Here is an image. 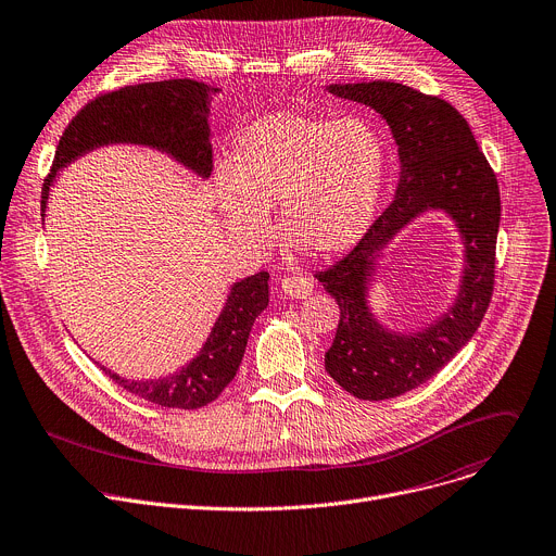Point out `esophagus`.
<instances>
[{
  "mask_svg": "<svg viewBox=\"0 0 556 556\" xmlns=\"http://www.w3.org/2000/svg\"><path fill=\"white\" fill-rule=\"evenodd\" d=\"M281 290L292 296V299H308L315 290V283L304 277H283L281 279Z\"/></svg>",
  "mask_w": 556,
  "mask_h": 556,
  "instance_id": "34e87169",
  "label": "esophagus"
}]
</instances>
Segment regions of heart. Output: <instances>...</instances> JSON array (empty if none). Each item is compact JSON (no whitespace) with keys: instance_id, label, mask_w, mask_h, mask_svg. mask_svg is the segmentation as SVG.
<instances>
[{"instance_id":"b5f03b06","label":"heart","mask_w":556,"mask_h":556,"mask_svg":"<svg viewBox=\"0 0 556 556\" xmlns=\"http://www.w3.org/2000/svg\"><path fill=\"white\" fill-rule=\"evenodd\" d=\"M386 173L388 148L370 122L277 111L239 137L232 166L213 175V192L237 239L266 243L268 211L281 206L286 239L328 257L370 230Z\"/></svg>"}]
</instances>
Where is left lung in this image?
Returning a JSON list of instances; mask_svg holds the SVG:
<instances>
[{
	"label": "left lung",
	"mask_w": 556,
	"mask_h": 556,
	"mask_svg": "<svg viewBox=\"0 0 556 556\" xmlns=\"http://www.w3.org/2000/svg\"><path fill=\"white\" fill-rule=\"evenodd\" d=\"M326 90L379 113L399 155L392 204L345 260L319 275L341 311L326 370L345 392L381 401L432 379L483 321L494 286L498 184L468 122L443 99L381 79L330 84ZM428 212L445 214L460 235V286L437 320L415 331H394L376 317L371 290L384 248Z\"/></svg>",
	"instance_id": "8db88e82"
}]
</instances>
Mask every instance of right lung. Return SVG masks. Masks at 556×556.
I'll return each instance as SVG.
<instances>
[{"label": "right lung", "instance_id": "1", "mask_svg": "<svg viewBox=\"0 0 556 556\" xmlns=\"http://www.w3.org/2000/svg\"><path fill=\"white\" fill-rule=\"evenodd\" d=\"M215 88L194 79H168L126 86L86 104L64 130L53 170L41 188L46 217L50 188L60 170L106 146H141L170 157L201 181L213 173L211 106ZM268 273L235 281L197 355L177 372L155 379H126L99 364L124 390L164 408L197 410L215 401L235 379L252 324L268 306Z\"/></svg>", "mask_w": 556, "mask_h": 556}]
</instances>
